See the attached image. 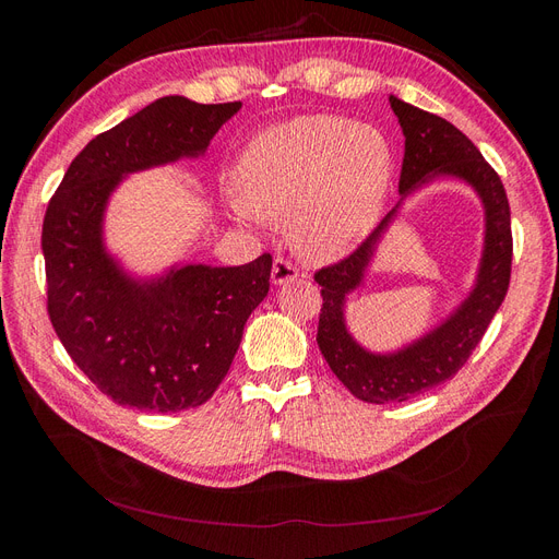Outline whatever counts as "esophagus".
<instances>
[{
	"mask_svg": "<svg viewBox=\"0 0 559 559\" xmlns=\"http://www.w3.org/2000/svg\"><path fill=\"white\" fill-rule=\"evenodd\" d=\"M296 277H300V273H298V267L292 261H286L282 257L275 259V263H273V284L282 286V284L294 282Z\"/></svg>",
	"mask_w": 559,
	"mask_h": 559,
	"instance_id": "obj_1",
	"label": "esophagus"
}]
</instances>
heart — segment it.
<instances>
[{
    "instance_id": "heart-1",
    "label": "heart",
    "mask_w": 559,
    "mask_h": 559,
    "mask_svg": "<svg viewBox=\"0 0 559 559\" xmlns=\"http://www.w3.org/2000/svg\"><path fill=\"white\" fill-rule=\"evenodd\" d=\"M392 163V146L378 128L333 114L298 116L242 151L233 210L249 224L289 218L298 253L335 261L380 222Z\"/></svg>"
}]
</instances>
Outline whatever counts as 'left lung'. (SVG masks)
Returning a JSON list of instances; mask_svg holds the SVG:
<instances>
[{"instance_id": "8db88e82", "label": "left lung", "mask_w": 559, "mask_h": 559, "mask_svg": "<svg viewBox=\"0 0 559 559\" xmlns=\"http://www.w3.org/2000/svg\"><path fill=\"white\" fill-rule=\"evenodd\" d=\"M389 105L405 138L399 179L401 200L441 177L466 181L485 207V245L476 284L462 306L443 324L392 354L368 352L354 341L345 324V300L361 286L366 267L373 261L384 230L396 218L401 202L347 259L317 270L314 282L324 298L317 345L335 378L366 403H401L454 378L503 302L513 261L509 198L499 175L476 144L441 116L417 109L394 95L389 97Z\"/></svg>"}]
</instances>
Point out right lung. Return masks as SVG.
I'll use <instances>...</instances> for the list:
<instances>
[{
	"label": "right lung",
	"instance_id": "1",
	"mask_svg": "<svg viewBox=\"0 0 559 559\" xmlns=\"http://www.w3.org/2000/svg\"><path fill=\"white\" fill-rule=\"evenodd\" d=\"M240 107L160 97L91 140L48 202L41 249L50 324L72 361L118 405L177 413L205 403L267 296L270 253L247 265L189 263L134 280L103 238L109 195L126 175L202 156Z\"/></svg>",
	"mask_w": 559,
	"mask_h": 559
}]
</instances>
